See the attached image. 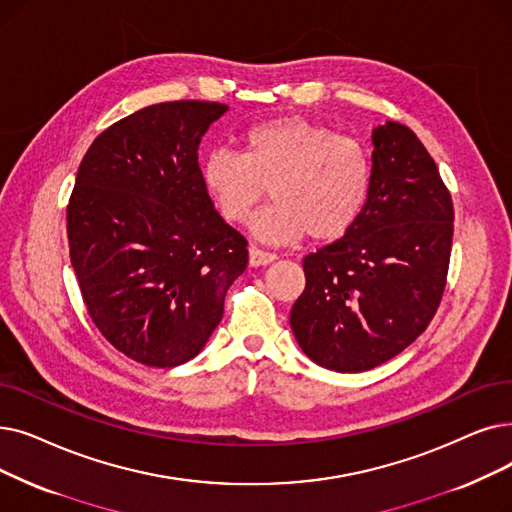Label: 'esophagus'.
<instances>
[{
    "label": "esophagus",
    "instance_id": "obj_1",
    "mask_svg": "<svg viewBox=\"0 0 512 512\" xmlns=\"http://www.w3.org/2000/svg\"><path fill=\"white\" fill-rule=\"evenodd\" d=\"M276 259V253H270V251H263L259 247H255V244H251L249 247V261L253 268H259V265H268Z\"/></svg>",
    "mask_w": 512,
    "mask_h": 512
}]
</instances>
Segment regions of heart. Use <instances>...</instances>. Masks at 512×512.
<instances>
[{
  "instance_id": "b5f03b06",
  "label": "heart",
  "mask_w": 512,
  "mask_h": 512,
  "mask_svg": "<svg viewBox=\"0 0 512 512\" xmlns=\"http://www.w3.org/2000/svg\"><path fill=\"white\" fill-rule=\"evenodd\" d=\"M203 184L230 224L247 221L270 188L274 203L253 221L263 240L291 242L307 234L311 242H332L362 215L372 163L351 136L303 117H274L244 131L242 154L211 150Z\"/></svg>"
}]
</instances>
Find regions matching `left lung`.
<instances>
[{
	"mask_svg": "<svg viewBox=\"0 0 512 512\" xmlns=\"http://www.w3.org/2000/svg\"><path fill=\"white\" fill-rule=\"evenodd\" d=\"M372 186L339 240L303 259L291 328L316 364L364 372L402 353L437 314L448 282L454 205L416 133L395 121L372 133Z\"/></svg>",
	"mask_w": 512,
	"mask_h": 512,
	"instance_id": "left-lung-1",
	"label": "left lung"
}]
</instances>
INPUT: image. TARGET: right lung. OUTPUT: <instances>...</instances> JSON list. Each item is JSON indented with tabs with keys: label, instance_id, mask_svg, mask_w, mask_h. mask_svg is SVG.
Segmentation results:
<instances>
[{
	"label": "right lung",
	"instance_id": "1",
	"mask_svg": "<svg viewBox=\"0 0 512 512\" xmlns=\"http://www.w3.org/2000/svg\"><path fill=\"white\" fill-rule=\"evenodd\" d=\"M221 102L146 106L87 148L66 205L79 291L100 335L129 360L180 366L205 347L247 238L213 209L198 144Z\"/></svg>",
	"mask_w": 512,
	"mask_h": 512
}]
</instances>
